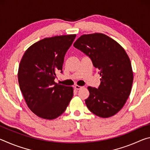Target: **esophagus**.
Returning a JSON list of instances; mask_svg holds the SVG:
<instances>
[{
    "label": "esophagus",
    "mask_w": 150,
    "mask_h": 150,
    "mask_svg": "<svg viewBox=\"0 0 150 150\" xmlns=\"http://www.w3.org/2000/svg\"><path fill=\"white\" fill-rule=\"evenodd\" d=\"M74 88H75V89H77V90H79V89H80V88H83V87H81V86H79V85H75L74 86Z\"/></svg>",
    "instance_id": "obj_1"
}]
</instances>
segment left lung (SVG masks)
Returning a JSON list of instances; mask_svg holds the SVG:
<instances>
[{"label": "left lung", "mask_w": 150, "mask_h": 150, "mask_svg": "<svg viewBox=\"0 0 150 150\" xmlns=\"http://www.w3.org/2000/svg\"><path fill=\"white\" fill-rule=\"evenodd\" d=\"M73 46L91 58L101 77L97 88L88 87L90 95L85 103L88 110L101 118L115 115L125 105L134 79L126 51L115 40L101 33L82 35Z\"/></svg>", "instance_id": "obj_1"}]
</instances>
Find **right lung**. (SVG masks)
<instances>
[{
	"instance_id": "1",
	"label": "right lung",
	"mask_w": 150,
	"mask_h": 150,
	"mask_svg": "<svg viewBox=\"0 0 150 150\" xmlns=\"http://www.w3.org/2000/svg\"><path fill=\"white\" fill-rule=\"evenodd\" d=\"M75 34L46 38L25 52L18 79L28 106L40 118L52 120L64 112L73 95L72 87L57 84L56 73H62L65 55Z\"/></svg>"
}]
</instances>
